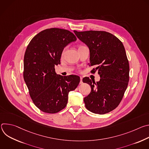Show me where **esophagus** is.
Returning a JSON list of instances; mask_svg holds the SVG:
<instances>
[{
	"mask_svg": "<svg viewBox=\"0 0 149 149\" xmlns=\"http://www.w3.org/2000/svg\"><path fill=\"white\" fill-rule=\"evenodd\" d=\"M79 84H82V77H80V82Z\"/></svg>",
	"mask_w": 149,
	"mask_h": 149,
	"instance_id": "obj_1",
	"label": "esophagus"
}]
</instances>
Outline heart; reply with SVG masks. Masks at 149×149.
<instances>
[{
  "mask_svg": "<svg viewBox=\"0 0 149 149\" xmlns=\"http://www.w3.org/2000/svg\"><path fill=\"white\" fill-rule=\"evenodd\" d=\"M64 51H65V50H63V51H62V55H63V54H64Z\"/></svg>",
  "mask_w": 149,
  "mask_h": 149,
  "instance_id": "b5f03b06",
  "label": "heart"
}]
</instances>
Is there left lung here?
Wrapping results in <instances>:
<instances>
[{
  "instance_id": "left-lung-1",
  "label": "left lung",
  "mask_w": 149,
  "mask_h": 149,
  "mask_svg": "<svg viewBox=\"0 0 149 149\" xmlns=\"http://www.w3.org/2000/svg\"><path fill=\"white\" fill-rule=\"evenodd\" d=\"M77 38L90 49V66L98 71L100 80L97 83L88 77L82 79L91 87L84 101L87 110L99 114L108 113L120 103L129 81V63L121 40L113 34L98 31L78 32Z\"/></svg>"
}]
</instances>
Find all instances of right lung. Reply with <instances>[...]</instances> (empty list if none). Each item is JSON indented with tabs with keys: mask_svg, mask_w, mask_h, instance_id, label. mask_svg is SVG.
I'll return each instance as SVG.
<instances>
[{
	"mask_svg": "<svg viewBox=\"0 0 149 149\" xmlns=\"http://www.w3.org/2000/svg\"><path fill=\"white\" fill-rule=\"evenodd\" d=\"M76 40L70 31L54 28L40 32L27 47L24 78L33 102L43 112L54 114L64 109L69 92L78 86V76H62L55 70L63 48Z\"/></svg>",
	"mask_w": 149,
	"mask_h": 149,
	"instance_id": "add662e5",
	"label": "right lung"
}]
</instances>
